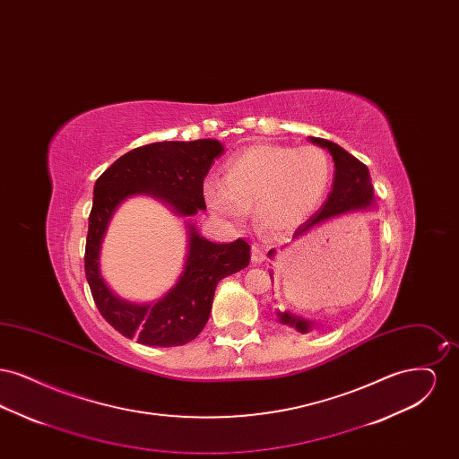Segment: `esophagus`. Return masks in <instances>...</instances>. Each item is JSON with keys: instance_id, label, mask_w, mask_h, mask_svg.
I'll return each mask as SVG.
<instances>
[{"instance_id": "esophagus-1", "label": "esophagus", "mask_w": 459, "mask_h": 459, "mask_svg": "<svg viewBox=\"0 0 459 459\" xmlns=\"http://www.w3.org/2000/svg\"><path fill=\"white\" fill-rule=\"evenodd\" d=\"M264 258H266L264 247L260 246V244H253V246H251V262L263 263L264 262Z\"/></svg>"}]
</instances>
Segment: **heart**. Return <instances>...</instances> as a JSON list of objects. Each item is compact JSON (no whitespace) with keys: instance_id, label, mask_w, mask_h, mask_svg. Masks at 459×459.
<instances>
[{"instance_id":"b5f03b06","label":"heart","mask_w":459,"mask_h":459,"mask_svg":"<svg viewBox=\"0 0 459 459\" xmlns=\"http://www.w3.org/2000/svg\"><path fill=\"white\" fill-rule=\"evenodd\" d=\"M330 180L332 161L322 148L258 144L232 156L223 182H208L204 197L220 217L240 221L255 206L262 229L287 232L315 213Z\"/></svg>"}]
</instances>
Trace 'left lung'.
<instances>
[{
    "instance_id": "obj_1",
    "label": "left lung",
    "mask_w": 459,
    "mask_h": 459,
    "mask_svg": "<svg viewBox=\"0 0 459 459\" xmlns=\"http://www.w3.org/2000/svg\"><path fill=\"white\" fill-rule=\"evenodd\" d=\"M311 143L322 146L332 154L335 163V175H333V186L328 195L325 204L320 208L318 213H315L311 219L305 221L294 234V238L305 234L306 230L313 229L315 225L322 223L324 220L356 212V210H367L373 204V186H371L370 172L365 163H361L358 158L342 150L339 144L330 143L327 139L311 137ZM275 251H268V256H273ZM279 322L285 325L296 327L299 332H307L311 327V322H306L303 318H296L287 311H277Z\"/></svg>"
}]
</instances>
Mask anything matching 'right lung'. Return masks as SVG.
<instances>
[{
	"mask_svg": "<svg viewBox=\"0 0 459 459\" xmlns=\"http://www.w3.org/2000/svg\"><path fill=\"white\" fill-rule=\"evenodd\" d=\"M221 153L223 146L215 139L153 143L120 156L94 184L84 255L86 279L103 318L139 344L172 348L196 339L210 318L217 284L249 264L251 247L244 239L230 244L206 240L189 223V251L178 282L153 305H134L115 296L100 272V247L109 219L134 195L158 197L180 217L206 210L203 182Z\"/></svg>",
	"mask_w": 459,
	"mask_h": 459,
	"instance_id": "obj_1",
	"label": "right lung"
}]
</instances>
